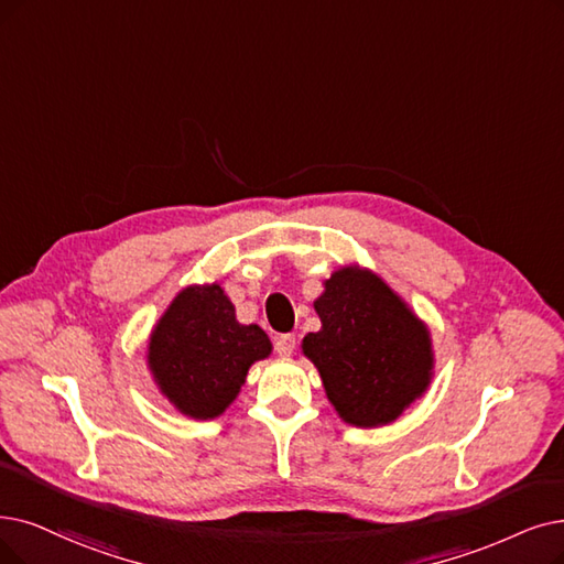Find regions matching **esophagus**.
I'll return each instance as SVG.
<instances>
[{"label": "esophagus", "mask_w": 564, "mask_h": 564, "mask_svg": "<svg viewBox=\"0 0 564 564\" xmlns=\"http://www.w3.org/2000/svg\"><path fill=\"white\" fill-rule=\"evenodd\" d=\"M294 349H296V335L284 333L275 340V351L280 356H291V354H294Z\"/></svg>", "instance_id": "esophagus-1"}]
</instances>
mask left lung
Returning <instances> with one entry per match:
<instances>
[{
  "mask_svg": "<svg viewBox=\"0 0 564 564\" xmlns=\"http://www.w3.org/2000/svg\"><path fill=\"white\" fill-rule=\"evenodd\" d=\"M314 310L322 328L303 337V354L347 423L387 425L431 384V333L370 270H337Z\"/></svg>",
  "mask_w": 564,
  "mask_h": 564,
  "instance_id": "8db88e82",
  "label": "left lung"
}]
</instances>
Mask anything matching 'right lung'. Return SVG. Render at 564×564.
<instances>
[{"label":"right lung","instance_id":"obj_1","mask_svg":"<svg viewBox=\"0 0 564 564\" xmlns=\"http://www.w3.org/2000/svg\"><path fill=\"white\" fill-rule=\"evenodd\" d=\"M270 349L257 324H238L219 284L187 286L154 326L148 366L180 412L215 419L236 400L250 366Z\"/></svg>","mask_w":564,"mask_h":564}]
</instances>
